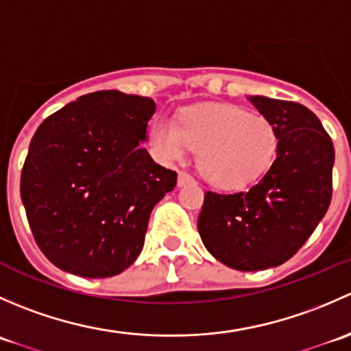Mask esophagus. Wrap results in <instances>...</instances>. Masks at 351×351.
Instances as JSON below:
<instances>
[{
	"label": "esophagus",
	"mask_w": 351,
	"mask_h": 351,
	"mask_svg": "<svg viewBox=\"0 0 351 351\" xmlns=\"http://www.w3.org/2000/svg\"><path fill=\"white\" fill-rule=\"evenodd\" d=\"M192 182H193V176L190 175V173H186V171H180L178 173V185L180 186L186 185V183H192Z\"/></svg>",
	"instance_id": "1"
}]
</instances>
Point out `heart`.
<instances>
[{
	"instance_id": "obj_1",
	"label": "heart",
	"mask_w": 351,
	"mask_h": 351,
	"mask_svg": "<svg viewBox=\"0 0 351 351\" xmlns=\"http://www.w3.org/2000/svg\"><path fill=\"white\" fill-rule=\"evenodd\" d=\"M162 158L180 159L198 151V168L210 183L243 189L260 178L278 149L275 123L234 105H207L182 113L180 122L158 119L151 130Z\"/></svg>"
}]
</instances>
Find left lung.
I'll list each match as a JSON object with an SVG mask.
<instances>
[{"label": "left lung", "mask_w": 351, "mask_h": 351, "mask_svg": "<svg viewBox=\"0 0 351 351\" xmlns=\"http://www.w3.org/2000/svg\"><path fill=\"white\" fill-rule=\"evenodd\" d=\"M278 132L277 158L246 192L208 190L198 234L208 253L241 271L278 267L302 247L332 195L335 147L319 119L295 101L250 97Z\"/></svg>", "instance_id": "1"}]
</instances>
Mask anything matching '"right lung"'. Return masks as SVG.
Instances as JSON below:
<instances>
[{
	"mask_svg": "<svg viewBox=\"0 0 351 351\" xmlns=\"http://www.w3.org/2000/svg\"><path fill=\"white\" fill-rule=\"evenodd\" d=\"M154 110L151 98L95 91L32 137L20 193L35 243L61 270L113 277L143 251L151 210L176 185L141 144Z\"/></svg>",
	"mask_w": 351,
	"mask_h": 351,
	"instance_id": "add662e5",
	"label": "right lung"
}]
</instances>
